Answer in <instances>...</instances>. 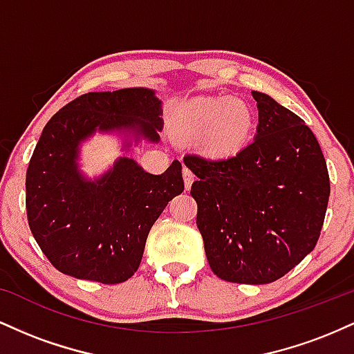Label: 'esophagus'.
<instances>
[{
	"label": "esophagus",
	"instance_id": "1",
	"mask_svg": "<svg viewBox=\"0 0 354 354\" xmlns=\"http://www.w3.org/2000/svg\"><path fill=\"white\" fill-rule=\"evenodd\" d=\"M183 180H185V188L189 189L191 185H193V181H194V174L188 168V166H185V168H183Z\"/></svg>",
	"mask_w": 354,
	"mask_h": 354
}]
</instances>
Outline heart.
<instances>
[{
	"instance_id": "heart-1",
	"label": "heart",
	"mask_w": 354,
	"mask_h": 354,
	"mask_svg": "<svg viewBox=\"0 0 354 354\" xmlns=\"http://www.w3.org/2000/svg\"><path fill=\"white\" fill-rule=\"evenodd\" d=\"M253 126V111L243 100L231 96H203L189 101L178 116L176 129L185 140L205 138L213 154L236 153Z\"/></svg>"
}]
</instances>
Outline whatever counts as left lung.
I'll return each mask as SVG.
<instances>
[{"mask_svg":"<svg viewBox=\"0 0 354 354\" xmlns=\"http://www.w3.org/2000/svg\"><path fill=\"white\" fill-rule=\"evenodd\" d=\"M256 138L230 158L186 154L208 263L230 283L266 284L311 253L323 228L330 174L318 140L293 111L253 91Z\"/></svg>","mask_w":354,"mask_h":354,"instance_id":"left-lung-1","label":"left lung"}]
</instances>
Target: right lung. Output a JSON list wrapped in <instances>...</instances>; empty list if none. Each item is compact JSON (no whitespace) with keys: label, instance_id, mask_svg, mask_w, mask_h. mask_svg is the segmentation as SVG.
<instances>
[{"label":"right lung","instance_id":"right-lung-1","mask_svg":"<svg viewBox=\"0 0 354 354\" xmlns=\"http://www.w3.org/2000/svg\"><path fill=\"white\" fill-rule=\"evenodd\" d=\"M153 89L86 93L44 126L26 171L30 230L56 270L89 281L116 284L140 268L149 230L183 193L181 163L146 173L120 158L100 180L78 171V146L98 131H133L158 141L163 120Z\"/></svg>","mask_w":354,"mask_h":354}]
</instances>
